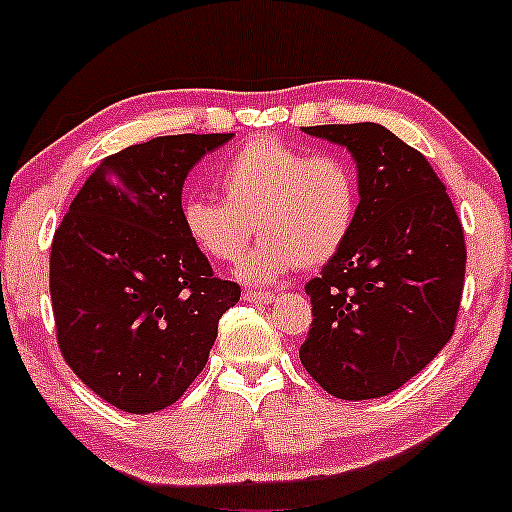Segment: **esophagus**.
<instances>
[{"label": "esophagus", "instance_id": "34e87169", "mask_svg": "<svg viewBox=\"0 0 512 512\" xmlns=\"http://www.w3.org/2000/svg\"><path fill=\"white\" fill-rule=\"evenodd\" d=\"M276 293L271 291H244L246 303H273Z\"/></svg>", "mask_w": 512, "mask_h": 512}]
</instances>
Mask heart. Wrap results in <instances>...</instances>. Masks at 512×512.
Segmentation results:
<instances>
[{
	"label": "heart",
	"instance_id": "b5f03b06",
	"mask_svg": "<svg viewBox=\"0 0 512 512\" xmlns=\"http://www.w3.org/2000/svg\"><path fill=\"white\" fill-rule=\"evenodd\" d=\"M224 199L182 207L189 241L214 261H236L251 236L261 244L239 266L249 283L293 268H318L345 249L360 217V179L335 152H305L278 138L246 142L219 172Z\"/></svg>",
	"mask_w": 512,
	"mask_h": 512
}]
</instances>
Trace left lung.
<instances>
[{
    "label": "left lung",
    "mask_w": 512,
    "mask_h": 512,
    "mask_svg": "<svg viewBox=\"0 0 512 512\" xmlns=\"http://www.w3.org/2000/svg\"><path fill=\"white\" fill-rule=\"evenodd\" d=\"M303 130L352 152L360 217L345 249L305 283L313 323L300 362L337 399L384 397L451 340L466 276L463 226L429 160L387 128Z\"/></svg>",
    "instance_id": "left-lung-1"
}]
</instances>
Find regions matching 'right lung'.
Here are the masks:
<instances>
[{
	"instance_id": "add662e5",
	"label": "right lung",
	"mask_w": 512,
	"mask_h": 512,
	"mask_svg": "<svg viewBox=\"0 0 512 512\" xmlns=\"http://www.w3.org/2000/svg\"><path fill=\"white\" fill-rule=\"evenodd\" d=\"M231 135H165L105 157L54 234L61 355L123 412L175 404L207 365L219 318L241 298L182 226L184 179Z\"/></svg>"
}]
</instances>
